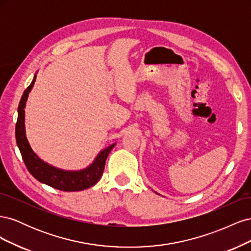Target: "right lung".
I'll return each instance as SVG.
<instances>
[{
    "label": "right lung",
    "mask_w": 251,
    "mask_h": 251,
    "mask_svg": "<svg viewBox=\"0 0 251 251\" xmlns=\"http://www.w3.org/2000/svg\"><path fill=\"white\" fill-rule=\"evenodd\" d=\"M36 75H34L32 82L24 91L18 109V121L16 125V138L20 149L21 155L26 168L32 176L42 183L47 184L53 188L64 192L83 191L96 184L102 176L105 160L115 143L111 144L107 149L102 150L97 155L92 164L80 171H65L54 168L47 162H44L32 151L27 140L25 132V107L28 95L31 91Z\"/></svg>",
    "instance_id": "add662e5"
}]
</instances>
